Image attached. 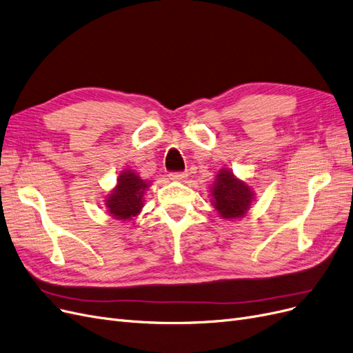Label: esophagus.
Here are the masks:
<instances>
[{"label": "esophagus", "mask_w": 353, "mask_h": 353, "mask_svg": "<svg viewBox=\"0 0 353 353\" xmlns=\"http://www.w3.org/2000/svg\"><path fill=\"white\" fill-rule=\"evenodd\" d=\"M186 177H188V174H186V173H183V172H174V173H170V179H172V180L181 181V180H185Z\"/></svg>", "instance_id": "esophagus-1"}]
</instances>
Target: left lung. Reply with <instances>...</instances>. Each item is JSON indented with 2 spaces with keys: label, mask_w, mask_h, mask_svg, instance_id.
<instances>
[{
  "label": "left lung",
  "mask_w": 353,
  "mask_h": 353,
  "mask_svg": "<svg viewBox=\"0 0 353 353\" xmlns=\"http://www.w3.org/2000/svg\"><path fill=\"white\" fill-rule=\"evenodd\" d=\"M212 202L223 219H241L251 208L254 192L229 170H221L212 185Z\"/></svg>",
  "instance_id": "obj_1"
}]
</instances>
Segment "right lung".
<instances>
[{
	"instance_id": "obj_1",
	"label": "right lung",
	"mask_w": 353,
	"mask_h": 353,
	"mask_svg": "<svg viewBox=\"0 0 353 353\" xmlns=\"http://www.w3.org/2000/svg\"><path fill=\"white\" fill-rule=\"evenodd\" d=\"M148 183L133 172H123L119 176L117 188L110 193L107 208L117 220H130L138 215L143 207V192Z\"/></svg>"
}]
</instances>
